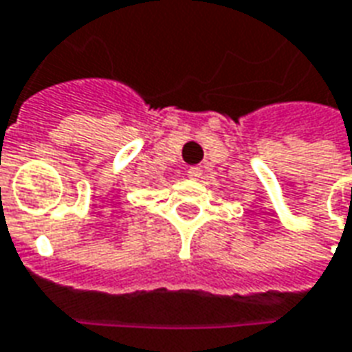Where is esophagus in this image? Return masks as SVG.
<instances>
[{
	"mask_svg": "<svg viewBox=\"0 0 352 352\" xmlns=\"http://www.w3.org/2000/svg\"><path fill=\"white\" fill-rule=\"evenodd\" d=\"M201 171H204L201 166H194V168L188 169V177H190V179H199V177H201Z\"/></svg>",
	"mask_w": 352,
	"mask_h": 352,
	"instance_id": "34e87169",
	"label": "esophagus"
}]
</instances>
